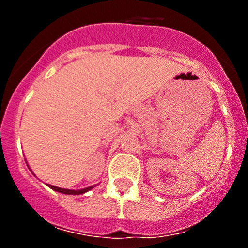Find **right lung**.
I'll return each mask as SVG.
<instances>
[{
  "label": "right lung",
  "mask_w": 248,
  "mask_h": 248,
  "mask_svg": "<svg viewBox=\"0 0 248 248\" xmlns=\"http://www.w3.org/2000/svg\"><path fill=\"white\" fill-rule=\"evenodd\" d=\"M27 163V162H26ZM29 167V166H27ZM47 187H50V188L52 189V191L55 192H59V193H62V194H69V196H80V194H84L86 193V192L91 191L92 188H94L96 187V185H93V186H90V187H86V188H81V189H68V188H61V187H57V186H52V185H49L46 184Z\"/></svg>",
  "instance_id": "add662e5"
}]
</instances>
